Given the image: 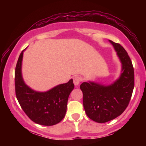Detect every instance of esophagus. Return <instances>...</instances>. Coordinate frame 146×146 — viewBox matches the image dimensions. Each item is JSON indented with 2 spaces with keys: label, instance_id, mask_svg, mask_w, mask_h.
<instances>
[{
  "label": "esophagus",
  "instance_id": "esophagus-1",
  "mask_svg": "<svg viewBox=\"0 0 146 146\" xmlns=\"http://www.w3.org/2000/svg\"><path fill=\"white\" fill-rule=\"evenodd\" d=\"M81 78H80V77L79 76H75L74 78H73V83H74V84L75 86H78L79 84L80 83V82H81Z\"/></svg>",
  "mask_w": 146,
  "mask_h": 146
}]
</instances>
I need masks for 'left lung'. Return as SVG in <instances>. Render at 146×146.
I'll return each instance as SVG.
<instances>
[{"instance_id":"8db88e82","label":"left lung","mask_w":146,"mask_h":146,"mask_svg":"<svg viewBox=\"0 0 146 146\" xmlns=\"http://www.w3.org/2000/svg\"><path fill=\"white\" fill-rule=\"evenodd\" d=\"M121 63V73L115 82L106 86L89 81L80 85L87 116L105 123L119 116L128 106L135 85L134 68L130 57L121 44L109 40Z\"/></svg>"}]
</instances>
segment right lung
<instances>
[{"mask_svg": "<svg viewBox=\"0 0 146 146\" xmlns=\"http://www.w3.org/2000/svg\"><path fill=\"white\" fill-rule=\"evenodd\" d=\"M25 49L20 54L15 70L16 98L22 109L33 122L42 125H56L66 115L68 96L74 88L73 80L46 92L31 89L25 83L22 75V61Z\"/></svg>", "mask_w": 146, "mask_h": 146, "instance_id": "obj_1", "label": "right lung"}]
</instances>
